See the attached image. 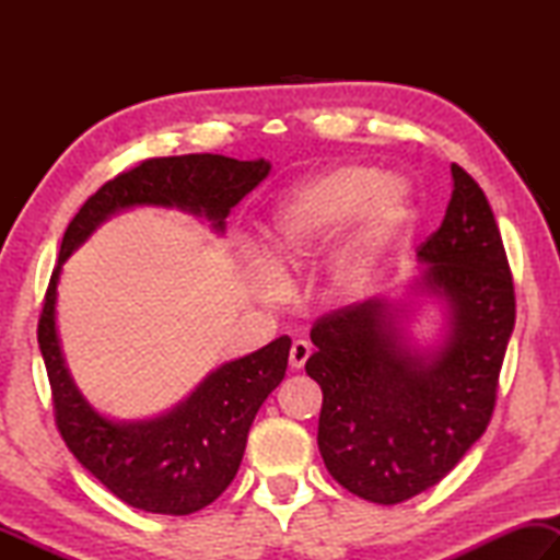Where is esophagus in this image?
Segmentation results:
<instances>
[{
    "instance_id": "1",
    "label": "esophagus",
    "mask_w": 560,
    "mask_h": 560,
    "mask_svg": "<svg viewBox=\"0 0 560 560\" xmlns=\"http://www.w3.org/2000/svg\"><path fill=\"white\" fill-rule=\"evenodd\" d=\"M311 355V346L306 343V340H293L291 346V353H289V365L291 371H301L303 363H306Z\"/></svg>"
}]
</instances>
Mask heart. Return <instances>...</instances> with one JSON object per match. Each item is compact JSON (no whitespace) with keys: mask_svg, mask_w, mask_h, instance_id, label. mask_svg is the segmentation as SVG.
<instances>
[{"mask_svg":"<svg viewBox=\"0 0 560 560\" xmlns=\"http://www.w3.org/2000/svg\"><path fill=\"white\" fill-rule=\"evenodd\" d=\"M410 192L397 177H381L365 165H338L283 192L267 230V259L249 264L252 289L264 301H279L287 279L334 240L348 222L338 249L330 254L324 281L334 299L353 296L365 287L381 254L400 230Z\"/></svg>","mask_w":560,"mask_h":560,"instance_id":"b5f03b06","label":"heart"}]
</instances>
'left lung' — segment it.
Segmentation results:
<instances>
[{
    "label": "left lung",
    "instance_id": "obj_1",
    "mask_svg": "<svg viewBox=\"0 0 560 560\" xmlns=\"http://www.w3.org/2000/svg\"><path fill=\"white\" fill-rule=\"evenodd\" d=\"M402 296H373L318 318L306 373L324 390L318 450L340 487L400 504L438 485L485 434L514 330V281L487 195L452 165L442 226L420 249ZM441 336H409L422 302Z\"/></svg>",
    "mask_w": 560,
    "mask_h": 560
}]
</instances>
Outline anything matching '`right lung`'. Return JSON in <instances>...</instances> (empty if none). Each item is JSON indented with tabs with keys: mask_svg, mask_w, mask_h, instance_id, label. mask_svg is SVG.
<instances>
[{
	"mask_svg": "<svg viewBox=\"0 0 560 560\" xmlns=\"http://www.w3.org/2000/svg\"><path fill=\"white\" fill-rule=\"evenodd\" d=\"M269 170L267 160L244 163L210 153L145 160L91 195L63 234L39 318L56 424L73 457L132 509L187 516L212 504L232 485L254 417L287 375L291 338L281 336L220 365L173 410L148 420H113L83 397L66 365L56 328L63 264L103 222L132 207L187 212L224 234L232 207Z\"/></svg>",
	"mask_w": 560,
	"mask_h": 560,
	"instance_id": "add662e5",
	"label": "right lung"
}]
</instances>
